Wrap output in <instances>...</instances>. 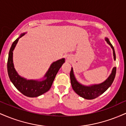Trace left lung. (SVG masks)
I'll return each instance as SVG.
<instances>
[{"label": "left lung", "instance_id": "8db88e82", "mask_svg": "<svg viewBox=\"0 0 126 126\" xmlns=\"http://www.w3.org/2000/svg\"><path fill=\"white\" fill-rule=\"evenodd\" d=\"M105 40L107 41V43L110 45L111 47H112L113 50V55H114V59L115 61L116 57H115V53L114 51V47L107 38H106ZM115 74H116V67H114L110 77L104 83L88 87V86H83L76 80L74 77V73H73V68H72L70 71L71 83V86L73 90L79 96L83 97V98L86 99H93L98 97L103 93L105 92L106 90L111 86L114 79H115Z\"/></svg>", "mask_w": 126, "mask_h": 126}]
</instances>
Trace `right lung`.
<instances>
[{
    "instance_id": "1",
    "label": "right lung",
    "mask_w": 126,
    "mask_h": 126,
    "mask_svg": "<svg viewBox=\"0 0 126 126\" xmlns=\"http://www.w3.org/2000/svg\"><path fill=\"white\" fill-rule=\"evenodd\" d=\"M24 34L25 33L21 34L19 37L17 38L14 41L11 46L7 63L8 73L11 81L21 94L28 97H37L42 95L50 89L56 74L63 63H65V59L63 58L59 59L52 63L46 74L45 75V79L42 81L27 80L26 79L21 77L14 68L12 59V52L19 38Z\"/></svg>"
}]
</instances>
